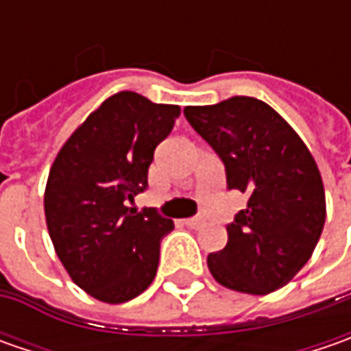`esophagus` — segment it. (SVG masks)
I'll return each mask as SVG.
<instances>
[{
	"label": "esophagus",
	"mask_w": 351,
	"mask_h": 351,
	"mask_svg": "<svg viewBox=\"0 0 351 351\" xmlns=\"http://www.w3.org/2000/svg\"><path fill=\"white\" fill-rule=\"evenodd\" d=\"M187 226H191V228H199V226H203L205 224V219L203 217H191V219H187L185 221Z\"/></svg>",
	"instance_id": "34e87169"
}]
</instances>
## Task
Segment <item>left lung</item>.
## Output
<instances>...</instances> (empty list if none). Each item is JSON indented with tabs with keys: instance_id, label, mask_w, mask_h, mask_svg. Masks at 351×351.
<instances>
[{
	"instance_id": "1",
	"label": "left lung",
	"mask_w": 351,
	"mask_h": 351,
	"mask_svg": "<svg viewBox=\"0 0 351 351\" xmlns=\"http://www.w3.org/2000/svg\"><path fill=\"white\" fill-rule=\"evenodd\" d=\"M183 115L221 158L226 189L248 195L226 224L228 242L207 258L228 289L265 295L287 285L313 256L326 201L315 158L285 119L256 97L185 107Z\"/></svg>"
}]
</instances>
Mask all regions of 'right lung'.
<instances>
[{"mask_svg": "<svg viewBox=\"0 0 351 351\" xmlns=\"http://www.w3.org/2000/svg\"><path fill=\"white\" fill-rule=\"evenodd\" d=\"M178 105L121 91L70 136L48 173L45 215L54 250L77 287L125 303L152 281L173 221L154 207H127L148 189L154 150L176 125Z\"/></svg>", "mask_w": 351, "mask_h": 351, "instance_id": "add662e5", "label": "right lung"}]
</instances>
